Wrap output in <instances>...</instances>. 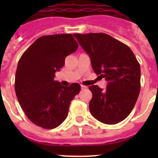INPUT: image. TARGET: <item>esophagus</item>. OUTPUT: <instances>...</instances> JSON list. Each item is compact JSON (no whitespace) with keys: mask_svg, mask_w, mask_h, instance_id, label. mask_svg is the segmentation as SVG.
<instances>
[{"mask_svg":"<svg viewBox=\"0 0 158 158\" xmlns=\"http://www.w3.org/2000/svg\"><path fill=\"white\" fill-rule=\"evenodd\" d=\"M81 89H87V86H85V85H81Z\"/></svg>","mask_w":158,"mask_h":158,"instance_id":"esophagus-1","label":"esophagus"}]
</instances>
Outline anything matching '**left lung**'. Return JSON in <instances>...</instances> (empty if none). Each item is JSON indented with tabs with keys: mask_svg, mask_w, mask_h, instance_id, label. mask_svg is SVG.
<instances>
[{
	"mask_svg": "<svg viewBox=\"0 0 158 158\" xmlns=\"http://www.w3.org/2000/svg\"><path fill=\"white\" fill-rule=\"evenodd\" d=\"M90 58L92 68L107 81L103 90L92 85L89 110L105 124H116L131 112L140 92V65L131 48L104 33L73 34Z\"/></svg>",
	"mask_w": 158,
	"mask_h": 158,
	"instance_id": "1",
	"label": "left lung"
}]
</instances>
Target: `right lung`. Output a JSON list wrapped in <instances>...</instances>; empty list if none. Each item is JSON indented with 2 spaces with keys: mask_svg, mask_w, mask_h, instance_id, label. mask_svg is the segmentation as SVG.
Listing matches in <instances>:
<instances>
[{
  "mask_svg": "<svg viewBox=\"0 0 158 158\" xmlns=\"http://www.w3.org/2000/svg\"><path fill=\"white\" fill-rule=\"evenodd\" d=\"M72 35L42 36L32 43L18 62L15 90L27 118L37 126L54 129L68 115L70 102L79 93L77 83L63 86L54 81L66 56L77 50Z\"/></svg>",
  "mask_w": 158,
  "mask_h": 158,
  "instance_id": "obj_1",
  "label": "right lung"
}]
</instances>
